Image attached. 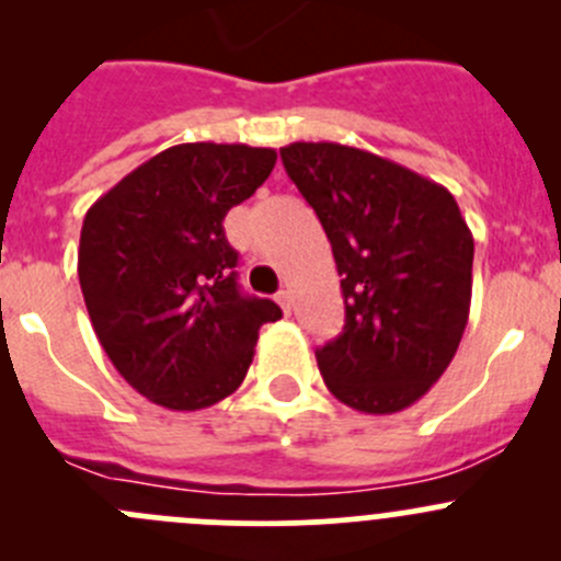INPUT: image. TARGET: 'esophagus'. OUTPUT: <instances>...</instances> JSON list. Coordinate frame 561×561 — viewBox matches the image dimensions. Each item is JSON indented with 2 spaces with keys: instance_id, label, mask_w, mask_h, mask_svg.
I'll return each mask as SVG.
<instances>
[{
  "instance_id": "34e87169",
  "label": "esophagus",
  "mask_w": 561,
  "mask_h": 561,
  "mask_svg": "<svg viewBox=\"0 0 561 561\" xmlns=\"http://www.w3.org/2000/svg\"><path fill=\"white\" fill-rule=\"evenodd\" d=\"M276 301H279V307L285 309V312H290V309H293V296H290V290H279V293H276Z\"/></svg>"
}]
</instances>
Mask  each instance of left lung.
<instances>
[{
  "label": "left lung",
  "mask_w": 561,
  "mask_h": 561,
  "mask_svg": "<svg viewBox=\"0 0 561 561\" xmlns=\"http://www.w3.org/2000/svg\"><path fill=\"white\" fill-rule=\"evenodd\" d=\"M279 154L342 276L344 328L314 353L322 380L358 412L407 410L448 369L469 320L474 241L456 197L353 146L301 140Z\"/></svg>",
  "instance_id": "obj_1"
}]
</instances>
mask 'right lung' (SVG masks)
<instances>
[{"mask_svg": "<svg viewBox=\"0 0 561 561\" xmlns=\"http://www.w3.org/2000/svg\"><path fill=\"white\" fill-rule=\"evenodd\" d=\"M276 165L274 149L181 144L124 175L87 211L78 279L118 375L175 412L244 382L257 331L282 309L244 296L222 219Z\"/></svg>", "mask_w": 561, "mask_h": 561, "instance_id": "1", "label": "right lung"}]
</instances>
